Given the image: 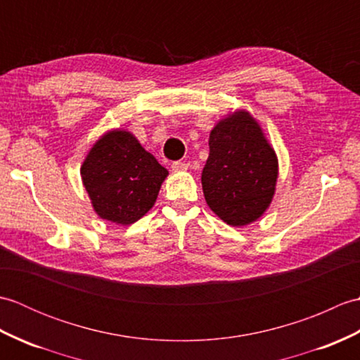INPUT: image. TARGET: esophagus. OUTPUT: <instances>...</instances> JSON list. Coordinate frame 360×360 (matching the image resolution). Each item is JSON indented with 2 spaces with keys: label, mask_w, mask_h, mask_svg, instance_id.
Listing matches in <instances>:
<instances>
[{
  "label": "esophagus",
  "mask_w": 360,
  "mask_h": 360,
  "mask_svg": "<svg viewBox=\"0 0 360 360\" xmlns=\"http://www.w3.org/2000/svg\"><path fill=\"white\" fill-rule=\"evenodd\" d=\"M188 165L190 164L187 162V160H176V162L172 164V168L174 172H181V170H187Z\"/></svg>",
  "instance_id": "1"
}]
</instances>
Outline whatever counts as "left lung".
Here are the masks:
<instances>
[{
    "instance_id": "obj_1",
    "label": "left lung",
    "mask_w": 360,
    "mask_h": 360,
    "mask_svg": "<svg viewBox=\"0 0 360 360\" xmlns=\"http://www.w3.org/2000/svg\"><path fill=\"white\" fill-rule=\"evenodd\" d=\"M201 174L209 207L231 226H246L269 207L278 162L262 128L238 111L212 129Z\"/></svg>"
}]
</instances>
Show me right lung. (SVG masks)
I'll list each match as a JSON object with an SVG mask.
<instances>
[{
	"label": "right lung",
	"instance_id": "obj_1",
	"mask_svg": "<svg viewBox=\"0 0 360 360\" xmlns=\"http://www.w3.org/2000/svg\"><path fill=\"white\" fill-rule=\"evenodd\" d=\"M80 173L97 215L124 226L153 207L168 174L131 133L120 129L96 142Z\"/></svg>",
	"mask_w": 360,
	"mask_h": 360
}]
</instances>
